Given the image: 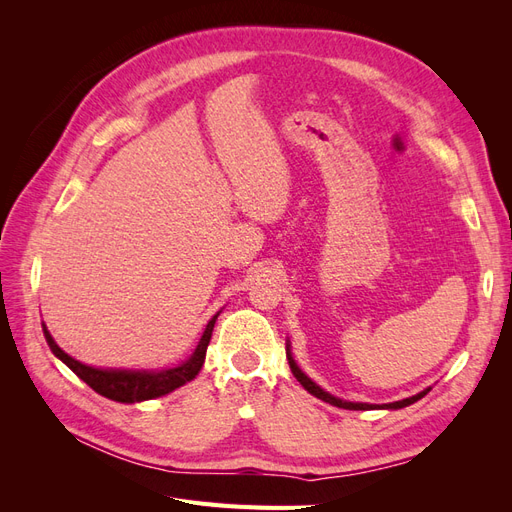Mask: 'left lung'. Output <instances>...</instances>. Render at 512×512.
<instances>
[{"label": "left lung", "mask_w": 512, "mask_h": 512, "mask_svg": "<svg viewBox=\"0 0 512 512\" xmlns=\"http://www.w3.org/2000/svg\"><path fill=\"white\" fill-rule=\"evenodd\" d=\"M286 356H288L290 371L294 374V378H297V380L301 382V386H303V389H305L307 393H312L314 397H318V399H322V401H327V404L337 406V408H344V410H376V408H382V410H399V408H406V406L414 404V401L425 397V395L431 391V389H425V391L416 393V395H412V397H408V399L393 401V404H382V406H376V404H359V401H346V399H339V397L327 393L324 389H320V386H318L314 380H309V378L303 374V371L299 369V365L294 363V359H292L290 344H286Z\"/></svg>", "instance_id": "1"}]
</instances>
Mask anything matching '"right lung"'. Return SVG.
<instances>
[{"label": "right lung", "instance_id": "right-lung-1", "mask_svg": "<svg viewBox=\"0 0 512 512\" xmlns=\"http://www.w3.org/2000/svg\"><path fill=\"white\" fill-rule=\"evenodd\" d=\"M220 312L215 314L207 329L200 337V342L196 350L188 361H183L177 367H168V369H100V367H91L81 361L72 359L70 354L61 350L55 339L51 337L49 329L42 324V331L46 337V344L53 350L59 361H64L76 376H79L83 382H87L91 389L100 393L102 397H108L113 401H121V404H136V401H147V399H156L162 395L173 393L179 386L185 382H190L198 376L200 367L205 363V354L207 346L211 342V333H213V324L218 320Z\"/></svg>", "mask_w": 512, "mask_h": 512}]
</instances>
